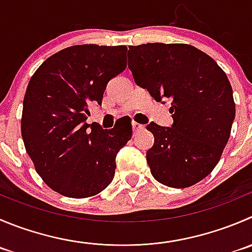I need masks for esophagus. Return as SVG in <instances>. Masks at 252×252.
<instances>
[{"mask_svg": "<svg viewBox=\"0 0 252 252\" xmlns=\"http://www.w3.org/2000/svg\"><path fill=\"white\" fill-rule=\"evenodd\" d=\"M141 129H144V126H143V124L136 123V122H133V130H134V131L141 130Z\"/></svg>", "mask_w": 252, "mask_h": 252, "instance_id": "obj_1", "label": "esophagus"}]
</instances>
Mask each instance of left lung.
Masks as SVG:
<instances>
[{
	"mask_svg": "<svg viewBox=\"0 0 252 252\" xmlns=\"http://www.w3.org/2000/svg\"><path fill=\"white\" fill-rule=\"evenodd\" d=\"M128 66L135 84L156 101L171 99L172 126H146L155 138L146 153L151 175L173 188L203 180L220 160L235 118L225 72L188 44L130 45Z\"/></svg>",
	"mask_w": 252,
	"mask_h": 252,
	"instance_id": "8db88e82",
	"label": "left lung"
}]
</instances>
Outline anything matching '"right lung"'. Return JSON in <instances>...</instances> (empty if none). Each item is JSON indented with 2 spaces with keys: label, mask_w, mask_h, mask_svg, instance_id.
<instances>
[{
  "label": "right lung",
  "mask_w": 252,
  "mask_h": 252,
  "mask_svg": "<svg viewBox=\"0 0 252 252\" xmlns=\"http://www.w3.org/2000/svg\"><path fill=\"white\" fill-rule=\"evenodd\" d=\"M126 55L124 45L69 46L46 59L29 81L22 138L38 175L63 196H94L113 180L131 123L107 130L86 119L90 104H102L109 80L126 70Z\"/></svg>",
  "instance_id": "add662e5"
}]
</instances>
